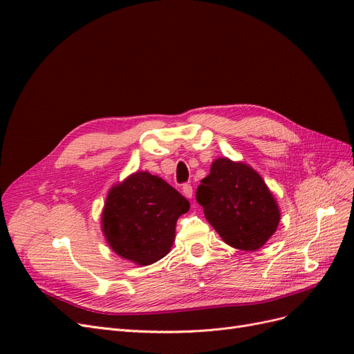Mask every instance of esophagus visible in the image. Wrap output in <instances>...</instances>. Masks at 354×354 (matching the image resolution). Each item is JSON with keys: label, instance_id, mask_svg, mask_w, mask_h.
I'll list each match as a JSON object with an SVG mask.
<instances>
[{"label": "esophagus", "instance_id": "esophagus-1", "mask_svg": "<svg viewBox=\"0 0 354 354\" xmlns=\"http://www.w3.org/2000/svg\"><path fill=\"white\" fill-rule=\"evenodd\" d=\"M181 190H183V195L186 196V198H192L194 196V187H192L190 185H187V183H185L183 185V187H181Z\"/></svg>", "mask_w": 354, "mask_h": 354}]
</instances>
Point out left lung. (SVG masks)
Returning a JSON list of instances; mask_svg holds the SVG:
<instances>
[{
  "label": "left lung",
  "instance_id": "left-lung-1",
  "mask_svg": "<svg viewBox=\"0 0 354 354\" xmlns=\"http://www.w3.org/2000/svg\"><path fill=\"white\" fill-rule=\"evenodd\" d=\"M196 201L211 226L233 248L255 251L274 233L281 212L263 178L227 158L216 159L201 180Z\"/></svg>",
  "mask_w": 354,
  "mask_h": 354
}]
</instances>
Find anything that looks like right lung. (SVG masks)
Here are the masks:
<instances>
[{"label":"right lung","instance_id":"right-lung-1","mask_svg":"<svg viewBox=\"0 0 354 354\" xmlns=\"http://www.w3.org/2000/svg\"><path fill=\"white\" fill-rule=\"evenodd\" d=\"M189 208V201L165 180L136 173L109 192L103 211L104 236L122 259L152 264L169 252L177 218Z\"/></svg>","mask_w":354,"mask_h":354}]
</instances>
